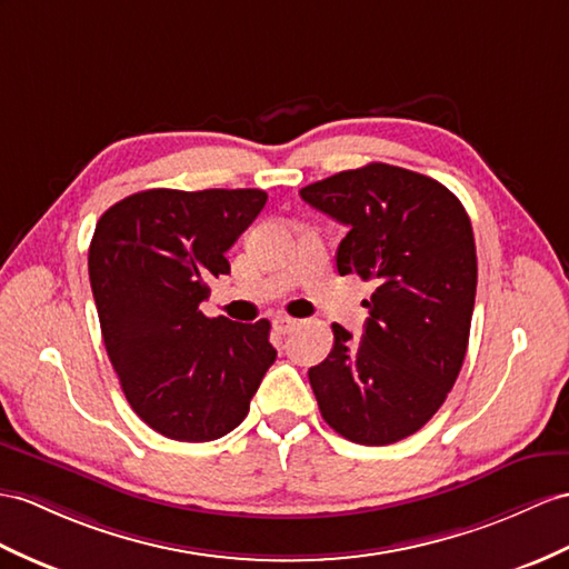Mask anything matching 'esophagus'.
I'll return each instance as SVG.
<instances>
[{"label":"esophagus","instance_id":"1","mask_svg":"<svg viewBox=\"0 0 569 569\" xmlns=\"http://www.w3.org/2000/svg\"><path fill=\"white\" fill-rule=\"evenodd\" d=\"M272 323H274V330L282 332V336H284V332H292L299 326L297 318H289V316H277Z\"/></svg>","mask_w":569,"mask_h":569}]
</instances>
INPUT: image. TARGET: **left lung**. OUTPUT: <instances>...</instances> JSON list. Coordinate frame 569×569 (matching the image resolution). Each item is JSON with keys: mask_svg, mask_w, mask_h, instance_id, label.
Wrapping results in <instances>:
<instances>
[{"mask_svg": "<svg viewBox=\"0 0 569 569\" xmlns=\"http://www.w3.org/2000/svg\"><path fill=\"white\" fill-rule=\"evenodd\" d=\"M348 227L340 274L377 289L362 340L332 323V350L309 369L323 420L345 439L383 447L425 427L459 377L473 318L478 258L461 200L439 180L367 163L301 188Z\"/></svg>", "mask_w": 569, "mask_h": 569, "instance_id": "1", "label": "left lung"}]
</instances>
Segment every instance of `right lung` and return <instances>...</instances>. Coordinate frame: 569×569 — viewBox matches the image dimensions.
<instances>
[{"label":"right lung","mask_w":569,"mask_h":569,"mask_svg":"<svg viewBox=\"0 0 569 569\" xmlns=\"http://www.w3.org/2000/svg\"><path fill=\"white\" fill-rule=\"evenodd\" d=\"M266 200L256 188H151L96 224L89 280L106 352L132 410L163 437L229 435L274 362L266 318L233 323L200 311Z\"/></svg>","instance_id":"add662e5"}]
</instances>
